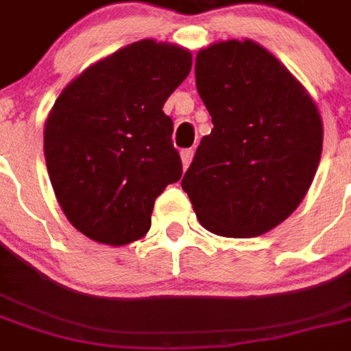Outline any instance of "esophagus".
<instances>
[{
	"instance_id": "1",
	"label": "esophagus",
	"mask_w": 351,
	"mask_h": 351,
	"mask_svg": "<svg viewBox=\"0 0 351 351\" xmlns=\"http://www.w3.org/2000/svg\"><path fill=\"white\" fill-rule=\"evenodd\" d=\"M180 158H182L184 169H188L190 167L191 160H193V150H191V148H186V150H182V152H180Z\"/></svg>"
}]
</instances>
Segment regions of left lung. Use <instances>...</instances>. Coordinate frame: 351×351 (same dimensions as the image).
Segmentation results:
<instances>
[{
	"label": "left lung",
	"mask_w": 351,
	"mask_h": 351,
	"mask_svg": "<svg viewBox=\"0 0 351 351\" xmlns=\"http://www.w3.org/2000/svg\"><path fill=\"white\" fill-rule=\"evenodd\" d=\"M195 84L213 116L182 178L201 226L221 237L263 235L306 195L324 145L316 103L254 41L199 50Z\"/></svg>",
	"instance_id": "8db88e82"
}]
</instances>
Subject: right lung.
Returning a JSON list of instances; mask_svg holds the SVG:
<instances>
[{
	"instance_id": "obj_1",
	"label": "right lung",
	"mask_w": 351,
	"mask_h": 351,
	"mask_svg": "<svg viewBox=\"0 0 351 351\" xmlns=\"http://www.w3.org/2000/svg\"><path fill=\"white\" fill-rule=\"evenodd\" d=\"M190 71V50L145 39L60 93L45 123V160L67 220L92 241L122 246L145 237L158 195L180 180L163 105Z\"/></svg>"
}]
</instances>
